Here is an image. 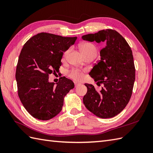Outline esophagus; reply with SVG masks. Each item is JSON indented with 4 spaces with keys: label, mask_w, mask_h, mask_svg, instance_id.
<instances>
[{
    "label": "esophagus",
    "mask_w": 153,
    "mask_h": 153,
    "mask_svg": "<svg viewBox=\"0 0 153 153\" xmlns=\"http://www.w3.org/2000/svg\"><path fill=\"white\" fill-rule=\"evenodd\" d=\"M80 85V83H78V82H75V86L76 87H77V86H78V85Z\"/></svg>",
    "instance_id": "esophagus-1"
}]
</instances>
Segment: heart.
Instances as JSON below:
<instances>
[{
  "instance_id": "1",
  "label": "heart",
  "mask_w": 153,
  "mask_h": 153,
  "mask_svg": "<svg viewBox=\"0 0 153 153\" xmlns=\"http://www.w3.org/2000/svg\"><path fill=\"white\" fill-rule=\"evenodd\" d=\"M79 48L82 51L84 56H89V55H95L96 56L97 53V48L94 44L89 42L82 43L79 45ZM70 49L65 51L64 56H66L67 54L69 53ZM69 76L71 78L76 80H81L83 77V74L82 71L79 69H72L69 71Z\"/></svg>"
}]
</instances>
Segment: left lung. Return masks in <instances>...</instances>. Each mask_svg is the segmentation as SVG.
<instances>
[{
  "mask_svg": "<svg viewBox=\"0 0 153 153\" xmlns=\"http://www.w3.org/2000/svg\"><path fill=\"white\" fill-rule=\"evenodd\" d=\"M82 39L106 43L100 51V60L89 73L97 85L102 83L103 87L98 91L92 84L85 83L83 104L99 118H112L125 108L131 98L135 79L132 51L118 32L110 29L85 35Z\"/></svg>",
  "mask_w": 153,
  "mask_h": 153,
  "instance_id": "obj_1",
  "label": "left lung"
}]
</instances>
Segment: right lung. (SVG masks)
Here are the masks:
<instances>
[{"mask_svg": "<svg viewBox=\"0 0 153 153\" xmlns=\"http://www.w3.org/2000/svg\"><path fill=\"white\" fill-rule=\"evenodd\" d=\"M77 37L40 33L31 37L19 54L16 71L18 94L23 106L35 118L48 120L62 110L64 99L74 83L61 77L56 85L48 82V75L62 65L64 52Z\"/></svg>", "mask_w": 153, "mask_h": 153, "instance_id": "1", "label": "right lung"}]
</instances>
